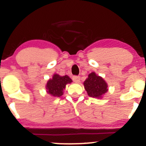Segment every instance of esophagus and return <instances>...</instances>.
Masks as SVG:
<instances>
[{
  "label": "esophagus",
  "mask_w": 146,
  "mask_h": 146,
  "mask_svg": "<svg viewBox=\"0 0 146 146\" xmlns=\"http://www.w3.org/2000/svg\"><path fill=\"white\" fill-rule=\"evenodd\" d=\"M72 80H73V81L74 82L79 83L80 82V77L76 76H73Z\"/></svg>",
  "instance_id": "1"
}]
</instances>
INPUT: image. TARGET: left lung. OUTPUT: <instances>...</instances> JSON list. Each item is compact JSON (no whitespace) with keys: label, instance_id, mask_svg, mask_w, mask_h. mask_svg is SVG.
I'll return each mask as SVG.
<instances>
[{"label":"left lung","instance_id":"obj_1","mask_svg":"<svg viewBox=\"0 0 146 146\" xmlns=\"http://www.w3.org/2000/svg\"><path fill=\"white\" fill-rule=\"evenodd\" d=\"M83 84L88 95L94 98L102 99L108 91V86L105 80L94 72L89 74Z\"/></svg>","mask_w":146,"mask_h":146}]
</instances>
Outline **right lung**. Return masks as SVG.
I'll list each match as a JSON object with an SVG mask.
<instances>
[{
	"label": "right lung",
	"instance_id": "obj_1",
	"mask_svg": "<svg viewBox=\"0 0 146 146\" xmlns=\"http://www.w3.org/2000/svg\"><path fill=\"white\" fill-rule=\"evenodd\" d=\"M72 80L68 76H61L58 74H54L52 78L48 80L46 84V92L53 97H60L68 84H71Z\"/></svg>",
	"mask_w": 146,
	"mask_h": 146
}]
</instances>
